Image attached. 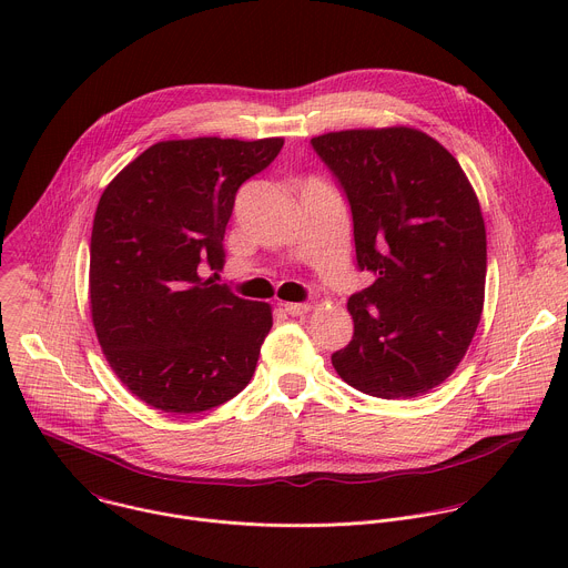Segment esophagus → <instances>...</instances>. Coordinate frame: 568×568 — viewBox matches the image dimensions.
Returning a JSON list of instances; mask_svg holds the SVG:
<instances>
[{"mask_svg": "<svg viewBox=\"0 0 568 568\" xmlns=\"http://www.w3.org/2000/svg\"><path fill=\"white\" fill-rule=\"evenodd\" d=\"M283 310L292 316H301V314L310 312V305L307 303H283Z\"/></svg>", "mask_w": 568, "mask_h": 568, "instance_id": "obj_1", "label": "esophagus"}]
</instances>
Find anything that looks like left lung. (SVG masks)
<instances>
[{
    "label": "left lung",
    "mask_w": 568,
    "mask_h": 568,
    "mask_svg": "<svg viewBox=\"0 0 568 568\" xmlns=\"http://www.w3.org/2000/svg\"><path fill=\"white\" fill-rule=\"evenodd\" d=\"M310 143L346 193L357 267L375 278L348 298L355 333L333 366L375 397L423 395L454 373L480 321L488 245L476 193L452 152L414 128Z\"/></svg>",
    "instance_id": "left-lung-1"
}]
</instances>
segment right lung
Here are the masks:
<instances>
[{"label": "right lung", "mask_w": 568, "mask_h": 568, "mask_svg": "<svg viewBox=\"0 0 568 568\" xmlns=\"http://www.w3.org/2000/svg\"><path fill=\"white\" fill-rule=\"evenodd\" d=\"M281 148V136L159 141L101 195L90 247L94 331L119 379L159 412L220 407L256 371L272 307L202 274L224 265L237 189Z\"/></svg>", "instance_id": "1"}]
</instances>
